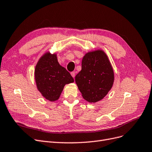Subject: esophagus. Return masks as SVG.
Returning a JSON list of instances; mask_svg holds the SVG:
<instances>
[{"mask_svg": "<svg viewBox=\"0 0 152 152\" xmlns=\"http://www.w3.org/2000/svg\"><path fill=\"white\" fill-rule=\"evenodd\" d=\"M75 74H76V72H75V71H72V72H71V76H72L73 77H75Z\"/></svg>", "mask_w": 152, "mask_h": 152, "instance_id": "esophagus-1", "label": "esophagus"}]
</instances>
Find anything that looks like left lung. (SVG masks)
Returning <instances> with one entry per match:
<instances>
[{
	"label": "left lung",
	"instance_id": "8db88e82",
	"mask_svg": "<svg viewBox=\"0 0 152 152\" xmlns=\"http://www.w3.org/2000/svg\"><path fill=\"white\" fill-rule=\"evenodd\" d=\"M75 81L84 99L89 103L102 99L113 86L114 72L106 54L102 50L89 52L84 56L81 71Z\"/></svg>",
	"mask_w": 152,
	"mask_h": 152
}]
</instances>
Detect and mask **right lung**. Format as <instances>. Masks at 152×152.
I'll use <instances>...</instances> for the list:
<instances>
[{
  "label": "right lung",
  "mask_w": 152,
  "mask_h": 152,
  "mask_svg": "<svg viewBox=\"0 0 152 152\" xmlns=\"http://www.w3.org/2000/svg\"><path fill=\"white\" fill-rule=\"evenodd\" d=\"M35 80L38 90L50 102L58 100L66 84L74 79L58 63L56 54L47 53L39 60L35 68Z\"/></svg>",
  "instance_id": "add662e5"
}]
</instances>
